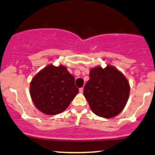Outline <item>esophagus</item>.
Wrapping results in <instances>:
<instances>
[{"label":"esophagus","instance_id":"obj_1","mask_svg":"<svg viewBox=\"0 0 155 155\" xmlns=\"http://www.w3.org/2000/svg\"><path fill=\"white\" fill-rule=\"evenodd\" d=\"M79 91L81 93H83V88H79Z\"/></svg>","mask_w":155,"mask_h":155}]
</instances>
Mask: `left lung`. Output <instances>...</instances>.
Returning a JSON list of instances; mask_svg holds the SVG:
<instances>
[{
	"label": "left lung",
	"mask_w": 155,
	"mask_h": 155,
	"mask_svg": "<svg viewBox=\"0 0 155 155\" xmlns=\"http://www.w3.org/2000/svg\"><path fill=\"white\" fill-rule=\"evenodd\" d=\"M90 79L83 90L94 113L111 118L122 112L128 101L130 85L126 78L115 67H96L90 72Z\"/></svg>",
	"instance_id": "1"
}]
</instances>
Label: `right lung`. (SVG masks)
<instances>
[{
  "mask_svg": "<svg viewBox=\"0 0 155 155\" xmlns=\"http://www.w3.org/2000/svg\"><path fill=\"white\" fill-rule=\"evenodd\" d=\"M78 91L74 76L62 65L49 64L30 83V96L34 104L43 113L50 115L64 112Z\"/></svg>",
  "mask_w": 155,
  "mask_h": 155,
  "instance_id": "obj_1",
  "label": "right lung"
}]
</instances>
